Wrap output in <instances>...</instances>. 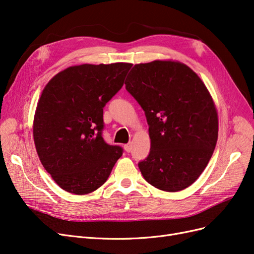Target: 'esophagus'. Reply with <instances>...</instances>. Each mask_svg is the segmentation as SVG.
I'll use <instances>...</instances> for the list:
<instances>
[{"mask_svg":"<svg viewBox=\"0 0 254 254\" xmlns=\"http://www.w3.org/2000/svg\"><path fill=\"white\" fill-rule=\"evenodd\" d=\"M124 148H125V150L127 152H130V151H131V149H132V144L131 143H128V144L124 145Z\"/></svg>","mask_w":254,"mask_h":254,"instance_id":"34e87169","label":"esophagus"}]
</instances>
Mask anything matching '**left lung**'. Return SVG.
Here are the masks:
<instances>
[{
    "mask_svg": "<svg viewBox=\"0 0 254 254\" xmlns=\"http://www.w3.org/2000/svg\"><path fill=\"white\" fill-rule=\"evenodd\" d=\"M126 80L149 125L150 151L139 163L144 179L173 193L189 188L209 163L218 137V113L209 90L176 60L134 64Z\"/></svg>",
    "mask_w": 254,
    "mask_h": 254,
    "instance_id": "left-lung-1",
    "label": "left lung"
}]
</instances>
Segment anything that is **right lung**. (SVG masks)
I'll return each mask as SVG.
<instances>
[{"instance_id":"right-lung-1","label":"right lung","mask_w":254,"mask_h":254,"mask_svg":"<svg viewBox=\"0 0 254 254\" xmlns=\"http://www.w3.org/2000/svg\"><path fill=\"white\" fill-rule=\"evenodd\" d=\"M131 65H72L44 87L34 117V142L45 171L64 190L76 195L94 191L123 155L120 146L103 139V111Z\"/></svg>"}]
</instances>
